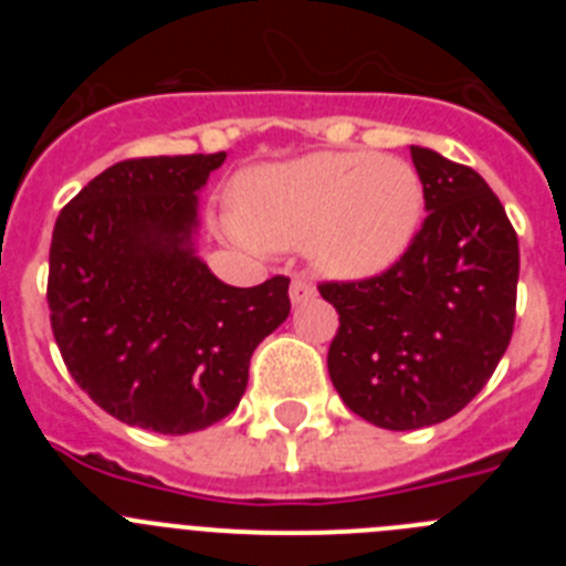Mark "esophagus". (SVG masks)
<instances>
[{
  "instance_id": "obj_1",
  "label": "esophagus",
  "mask_w": 566,
  "mask_h": 566,
  "mask_svg": "<svg viewBox=\"0 0 566 566\" xmlns=\"http://www.w3.org/2000/svg\"><path fill=\"white\" fill-rule=\"evenodd\" d=\"M289 297H292L294 306H300V303H308V300L317 297V286H314L312 280H306V277H294L292 289H289Z\"/></svg>"
}]
</instances>
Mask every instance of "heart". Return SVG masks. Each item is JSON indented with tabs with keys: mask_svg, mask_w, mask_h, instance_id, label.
I'll return each mask as SVG.
<instances>
[{
	"mask_svg": "<svg viewBox=\"0 0 566 566\" xmlns=\"http://www.w3.org/2000/svg\"><path fill=\"white\" fill-rule=\"evenodd\" d=\"M232 207L218 227L238 247L306 243L317 272L334 280H371L397 266L417 240L424 187L402 158L308 153L240 172Z\"/></svg>",
	"mask_w": 566,
	"mask_h": 566,
	"instance_id": "heart-1",
	"label": "heart"
}]
</instances>
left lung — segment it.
<instances>
[{
    "mask_svg": "<svg viewBox=\"0 0 566 566\" xmlns=\"http://www.w3.org/2000/svg\"><path fill=\"white\" fill-rule=\"evenodd\" d=\"M424 218L397 266L323 283L339 328L328 374L365 422L417 431L476 397L507 352L516 319L518 238L476 169L411 147Z\"/></svg>",
    "mask_w": 566,
    "mask_h": 566,
    "instance_id": "left-lung-1",
    "label": "left lung"
}]
</instances>
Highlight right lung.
I'll list each match as a JSON object with an SVG mask.
<instances>
[{
	"label": "right lung",
	"mask_w": 566,
	"mask_h": 566,
	"mask_svg": "<svg viewBox=\"0 0 566 566\" xmlns=\"http://www.w3.org/2000/svg\"><path fill=\"white\" fill-rule=\"evenodd\" d=\"M227 161L113 164L62 209L50 243V326L70 377L144 431H203L238 408L249 359L289 317V277L229 286L198 258V192Z\"/></svg>",
	"instance_id": "right-lung-1"
}]
</instances>
